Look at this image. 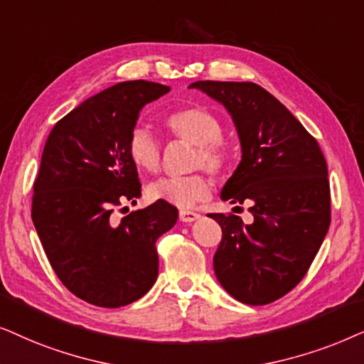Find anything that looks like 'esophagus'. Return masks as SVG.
I'll return each mask as SVG.
<instances>
[{
  "label": "esophagus",
  "instance_id": "1",
  "mask_svg": "<svg viewBox=\"0 0 364 364\" xmlns=\"http://www.w3.org/2000/svg\"><path fill=\"white\" fill-rule=\"evenodd\" d=\"M198 218H200V215H198L196 211H190V210L179 211V220H181L183 223H193V221H196Z\"/></svg>",
  "mask_w": 364,
  "mask_h": 364
}]
</instances>
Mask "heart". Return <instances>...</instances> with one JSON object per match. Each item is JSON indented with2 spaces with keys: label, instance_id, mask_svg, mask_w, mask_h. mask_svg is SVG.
<instances>
[{
  "label": "heart",
  "instance_id": "obj_1",
  "mask_svg": "<svg viewBox=\"0 0 364 364\" xmlns=\"http://www.w3.org/2000/svg\"><path fill=\"white\" fill-rule=\"evenodd\" d=\"M166 126L174 136L198 146L193 168L205 166L216 174L225 171L228 154L221 146L223 126L216 116L203 108H185L169 114ZM128 154L134 166L143 171L156 173L161 164V146L146 128H136L129 134ZM210 191L211 181L205 173L161 178L148 186L151 200L166 201L179 208L193 206L210 195Z\"/></svg>",
  "mask_w": 364,
  "mask_h": 364
}]
</instances>
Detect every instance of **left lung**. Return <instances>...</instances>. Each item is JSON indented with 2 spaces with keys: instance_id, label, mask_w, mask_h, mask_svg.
Segmentation results:
<instances>
[{
  "instance_id": "obj_1",
  "label": "left lung",
  "mask_w": 364,
  "mask_h": 364,
  "mask_svg": "<svg viewBox=\"0 0 364 364\" xmlns=\"http://www.w3.org/2000/svg\"><path fill=\"white\" fill-rule=\"evenodd\" d=\"M225 106L241 144V161L221 200L250 203L253 223L211 213L223 236L213 266L218 281L245 304L273 303L311 266L329 223L328 166L316 139L273 95L255 83L190 85Z\"/></svg>"
}]
</instances>
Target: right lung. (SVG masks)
I'll return each mask as SVG.
<instances>
[{
    "instance_id": "right-lung-1",
    "label": "right lung",
    "mask_w": 364,
    "mask_h": 364,
    "mask_svg": "<svg viewBox=\"0 0 364 364\" xmlns=\"http://www.w3.org/2000/svg\"><path fill=\"white\" fill-rule=\"evenodd\" d=\"M168 91L144 80L111 86L58 121L43 149L33 225L61 283L95 306L144 296L158 278L156 240L176 225L166 201L113 218L116 206L141 196L128 154L139 111Z\"/></svg>"
}]
</instances>
